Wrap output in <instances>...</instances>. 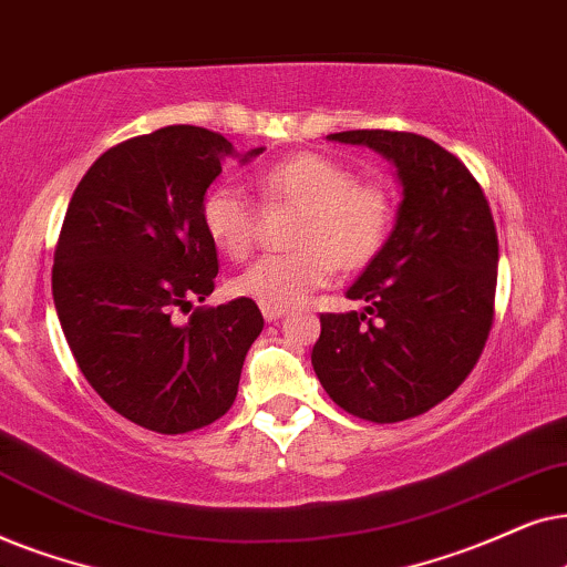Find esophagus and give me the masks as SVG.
Returning <instances> with one entry per match:
<instances>
[{"instance_id": "34e87169", "label": "esophagus", "mask_w": 567, "mask_h": 567, "mask_svg": "<svg viewBox=\"0 0 567 567\" xmlns=\"http://www.w3.org/2000/svg\"><path fill=\"white\" fill-rule=\"evenodd\" d=\"M261 313H264V319H267V321H277V319H282L285 313H288V308H277V306H261Z\"/></svg>"}]
</instances>
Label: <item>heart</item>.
<instances>
[{
    "mask_svg": "<svg viewBox=\"0 0 567 567\" xmlns=\"http://www.w3.org/2000/svg\"><path fill=\"white\" fill-rule=\"evenodd\" d=\"M267 202L300 207L298 251L267 254L230 279L233 296L259 306L290 308L308 300L337 275L358 269L379 254L391 228L383 188L362 184L352 168L327 155H296L256 176ZM259 209L238 184H217L202 199V228L217 251L244 259L256 244Z\"/></svg>",
    "mask_w": 567,
    "mask_h": 567,
    "instance_id": "b5f03b06",
    "label": "heart"
}]
</instances>
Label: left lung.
Here are the masks:
<instances>
[{"label": "left lung", "mask_w": 567, "mask_h": 567, "mask_svg": "<svg viewBox=\"0 0 567 567\" xmlns=\"http://www.w3.org/2000/svg\"><path fill=\"white\" fill-rule=\"evenodd\" d=\"M329 140L394 163L402 205L386 244L347 290L365 308L321 313L313 371L354 417H417L454 394L485 350L497 285L493 213L470 168L433 140L386 130Z\"/></svg>", "instance_id": "left-lung-1"}]
</instances>
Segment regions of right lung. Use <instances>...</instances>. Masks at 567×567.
Listing matches in <instances>:
<instances>
[{
	"mask_svg": "<svg viewBox=\"0 0 567 567\" xmlns=\"http://www.w3.org/2000/svg\"><path fill=\"white\" fill-rule=\"evenodd\" d=\"M236 155L223 134L188 124L121 142L82 176L59 233L51 290L82 375L121 417L163 435L230 410L264 329L248 298L171 319L215 290L202 199Z\"/></svg>",
	"mask_w": 567,
	"mask_h": 567,
	"instance_id": "right-lung-1",
	"label": "right lung"
}]
</instances>
